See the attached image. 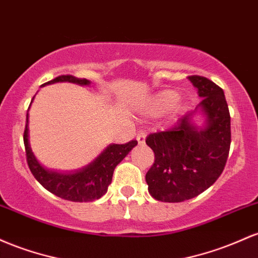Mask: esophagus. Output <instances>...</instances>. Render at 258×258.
Listing matches in <instances>:
<instances>
[{
  "label": "esophagus",
  "instance_id": "1",
  "mask_svg": "<svg viewBox=\"0 0 258 258\" xmlns=\"http://www.w3.org/2000/svg\"><path fill=\"white\" fill-rule=\"evenodd\" d=\"M145 139H146V134H145V133H139L137 135V140L139 145L145 144Z\"/></svg>",
  "mask_w": 258,
  "mask_h": 258
}]
</instances>
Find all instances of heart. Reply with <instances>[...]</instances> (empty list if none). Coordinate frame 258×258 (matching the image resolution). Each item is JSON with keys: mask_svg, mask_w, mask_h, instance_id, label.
<instances>
[{"mask_svg": "<svg viewBox=\"0 0 258 258\" xmlns=\"http://www.w3.org/2000/svg\"><path fill=\"white\" fill-rule=\"evenodd\" d=\"M178 98V92L173 90H163L145 101L141 105V109L147 115H153V117L160 115L172 108L176 103Z\"/></svg>", "mask_w": 258, "mask_h": 258, "instance_id": "heart-1", "label": "heart"}]
</instances>
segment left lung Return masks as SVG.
Segmentation results:
<instances>
[{
	"instance_id": "obj_1",
	"label": "left lung",
	"mask_w": 258,
	"mask_h": 258,
	"mask_svg": "<svg viewBox=\"0 0 258 258\" xmlns=\"http://www.w3.org/2000/svg\"><path fill=\"white\" fill-rule=\"evenodd\" d=\"M187 79L202 98L168 132L150 134L146 144L155 163L146 173L149 192L162 202H181L207 190L227 163L230 149V114L224 92L207 78ZM204 118L198 126L195 115Z\"/></svg>"
}]
</instances>
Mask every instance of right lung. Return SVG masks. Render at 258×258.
I'll use <instances>...</instances> for the list:
<instances>
[{
  "mask_svg": "<svg viewBox=\"0 0 258 258\" xmlns=\"http://www.w3.org/2000/svg\"><path fill=\"white\" fill-rule=\"evenodd\" d=\"M54 83H73L78 85H90L88 79H79L73 75H60L41 86ZM31 100V103H33ZM29 106V109H30ZM28 109V111H29ZM138 145L132 140L128 144H111L103 150L94 161L80 169L72 172H58L47 169L37 161L29 141V113H27V125L24 130V146L27 152V161L31 173L46 190L60 199L73 202H90L102 198L107 192L108 185L112 183L114 168L124 160L128 153Z\"/></svg>",
  "mask_w": 258,
  "mask_h": 258,
  "instance_id": "obj_1",
  "label": "right lung"
}]
</instances>
